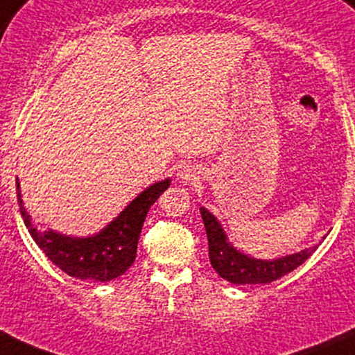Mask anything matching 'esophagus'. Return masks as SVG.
<instances>
[{
	"label": "esophagus",
	"instance_id": "obj_1",
	"mask_svg": "<svg viewBox=\"0 0 355 355\" xmlns=\"http://www.w3.org/2000/svg\"><path fill=\"white\" fill-rule=\"evenodd\" d=\"M178 178L181 179V182L189 184V182H194L198 179V171L194 169L193 166H182L181 169H179Z\"/></svg>",
	"mask_w": 355,
	"mask_h": 355
}]
</instances>
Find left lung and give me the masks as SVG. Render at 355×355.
Instances as JSON below:
<instances>
[{
    "label": "left lung",
    "mask_w": 355,
    "mask_h": 355,
    "mask_svg": "<svg viewBox=\"0 0 355 355\" xmlns=\"http://www.w3.org/2000/svg\"><path fill=\"white\" fill-rule=\"evenodd\" d=\"M201 218L205 223L209 245V261L218 275L234 285L272 284L286 273L293 272L305 260H309L318 248V245L302 250V252L277 258V260H258L238 252L226 238L220 221L206 208H201Z\"/></svg>",
    "instance_id": "left-lung-1"
}]
</instances>
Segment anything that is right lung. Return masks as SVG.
I'll use <instances>...</instances> for the list:
<instances>
[{
  "label": "right lung",
  "instance_id": "right-lung-1",
  "mask_svg": "<svg viewBox=\"0 0 355 355\" xmlns=\"http://www.w3.org/2000/svg\"><path fill=\"white\" fill-rule=\"evenodd\" d=\"M171 179L156 182L142 191L127 208L110 221L101 233L89 238H71L53 230H45L31 221L23 206L19 184L17 181V196L19 213L31 238L43 253L62 272L80 280L110 282L121 277L134 263L142 225L150 206L169 188Z\"/></svg>",
  "mask_w": 355,
  "mask_h": 355
}]
</instances>
